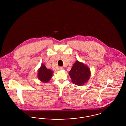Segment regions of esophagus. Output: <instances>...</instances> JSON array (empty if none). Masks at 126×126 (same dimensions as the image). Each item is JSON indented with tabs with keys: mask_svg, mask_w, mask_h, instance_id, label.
Returning <instances> with one entry per match:
<instances>
[{
	"mask_svg": "<svg viewBox=\"0 0 126 126\" xmlns=\"http://www.w3.org/2000/svg\"><path fill=\"white\" fill-rule=\"evenodd\" d=\"M63 68H64L63 67H62V66H61V67H60V70H62V69H63Z\"/></svg>",
	"mask_w": 126,
	"mask_h": 126,
	"instance_id": "1",
	"label": "esophagus"
}]
</instances>
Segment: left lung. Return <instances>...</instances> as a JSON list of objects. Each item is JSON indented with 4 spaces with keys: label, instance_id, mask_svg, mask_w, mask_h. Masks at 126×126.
Segmentation results:
<instances>
[{
    "label": "left lung",
    "instance_id": "1",
    "mask_svg": "<svg viewBox=\"0 0 126 126\" xmlns=\"http://www.w3.org/2000/svg\"><path fill=\"white\" fill-rule=\"evenodd\" d=\"M73 84L78 86L84 85L89 79V68L82 63L77 61L69 72Z\"/></svg>",
    "mask_w": 126,
    "mask_h": 126
}]
</instances>
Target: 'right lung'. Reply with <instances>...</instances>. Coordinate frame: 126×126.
Listing matches in <instances>:
<instances>
[{"mask_svg": "<svg viewBox=\"0 0 126 126\" xmlns=\"http://www.w3.org/2000/svg\"><path fill=\"white\" fill-rule=\"evenodd\" d=\"M53 72L47 69L44 65H42L38 71V78L43 82L46 83L51 78Z\"/></svg>", "mask_w": 126, "mask_h": 126, "instance_id": "obj_1", "label": "right lung"}]
</instances>
